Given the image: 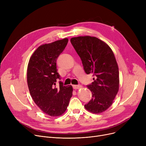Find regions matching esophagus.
Returning a JSON list of instances; mask_svg holds the SVG:
<instances>
[{"instance_id": "obj_1", "label": "esophagus", "mask_w": 146, "mask_h": 146, "mask_svg": "<svg viewBox=\"0 0 146 146\" xmlns=\"http://www.w3.org/2000/svg\"><path fill=\"white\" fill-rule=\"evenodd\" d=\"M73 88L74 89H78L82 88V86L80 85H73Z\"/></svg>"}]
</instances>
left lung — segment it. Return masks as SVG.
<instances>
[{
  "label": "left lung",
  "mask_w": 146,
  "mask_h": 146,
  "mask_svg": "<svg viewBox=\"0 0 146 146\" xmlns=\"http://www.w3.org/2000/svg\"><path fill=\"white\" fill-rule=\"evenodd\" d=\"M70 42L85 73L95 76L94 82L87 85L92 98L85 108L94 113H101L112 104L119 89V70L113 52L108 44L95 36L73 37Z\"/></svg>",
  "instance_id": "8db88e82"
}]
</instances>
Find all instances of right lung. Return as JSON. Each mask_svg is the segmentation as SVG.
<instances>
[{"label": "right lung", "instance_id": "1", "mask_svg": "<svg viewBox=\"0 0 146 146\" xmlns=\"http://www.w3.org/2000/svg\"><path fill=\"white\" fill-rule=\"evenodd\" d=\"M68 42L67 38L40 46L31 57L27 69V83L31 95L36 105L51 117L62 115L72 96L71 85L59 81L56 60Z\"/></svg>", "mask_w": 146, "mask_h": 146}]
</instances>
